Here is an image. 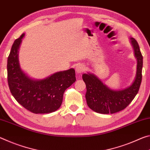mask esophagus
I'll list each match as a JSON object with an SVG mask.
<instances>
[{"instance_id":"1","label":"esophagus","mask_w":150,"mask_h":150,"mask_svg":"<svg viewBox=\"0 0 150 150\" xmlns=\"http://www.w3.org/2000/svg\"><path fill=\"white\" fill-rule=\"evenodd\" d=\"M76 72L78 74H80L83 72L85 70V66L84 64H79L76 66Z\"/></svg>"}]
</instances>
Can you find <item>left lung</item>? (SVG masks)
Instances as JSON below:
<instances>
[{
    "label": "left lung",
    "instance_id": "1",
    "mask_svg": "<svg viewBox=\"0 0 150 150\" xmlns=\"http://www.w3.org/2000/svg\"><path fill=\"white\" fill-rule=\"evenodd\" d=\"M129 39L137 60V69L134 80L129 86L122 90H112L94 74L88 72L82 75V79L86 86L87 104L93 111L104 114L121 111L130 104L138 92L142 82L143 56L137 42L134 38Z\"/></svg>",
    "mask_w": 150,
    "mask_h": 150
}]
</instances>
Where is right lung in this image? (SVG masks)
I'll return each mask as SVG.
<instances>
[{"instance_id": "obj_1", "label": "right lung", "mask_w": 150, "mask_h": 150, "mask_svg": "<svg viewBox=\"0 0 150 150\" xmlns=\"http://www.w3.org/2000/svg\"><path fill=\"white\" fill-rule=\"evenodd\" d=\"M23 34L14 40L7 60V78L12 95L20 104L34 114L55 112L62 104L65 90L75 82V70L70 68L36 80L29 77L20 66L18 50Z\"/></svg>"}]
</instances>
